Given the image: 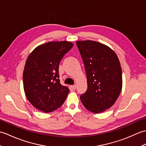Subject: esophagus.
Here are the masks:
<instances>
[{"label": "esophagus", "mask_w": 146, "mask_h": 146, "mask_svg": "<svg viewBox=\"0 0 146 146\" xmlns=\"http://www.w3.org/2000/svg\"><path fill=\"white\" fill-rule=\"evenodd\" d=\"M76 85H72V86H70V90L71 91H73L76 90Z\"/></svg>", "instance_id": "34e87169"}]
</instances>
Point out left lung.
Segmentation results:
<instances>
[{
	"instance_id": "8db88e82",
	"label": "left lung",
	"mask_w": 146,
	"mask_h": 146,
	"mask_svg": "<svg viewBox=\"0 0 146 146\" xmlns=\"http://www.w3.org/2000/svg\"><path fill=\"white\" fill-rule=\"evenodd\" d=\"M84 63L87 90L80 96L86 109L103 112L115 103L122 88V68L113 49L97 41H76Z\"/></svg>"
}]
</instances>
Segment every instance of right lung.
I'll return each instance as SVG.
<instances>
[{
  "mask_svg": "<svg viewBox=\"0 0 146 146\" xmlns=\"http://www.w3.org/2000/svg\"><path fill=\"white\" fill-rule=\"evenodd\" d=\"M73 46L69 41H51L39 45L31 52L23 71L25 95L31 105L45 113L60 107L70 90L61 85L59 64Z\"/></svg>",
  "mask_w": 146,
  "mask_h": 146,
  "instance_id": "obj_1",
  "label": "right lung"
}]
</instances>
